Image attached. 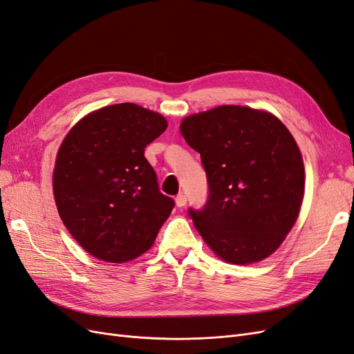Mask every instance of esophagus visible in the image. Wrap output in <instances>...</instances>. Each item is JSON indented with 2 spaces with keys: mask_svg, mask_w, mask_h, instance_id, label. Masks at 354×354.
Returning <instances> with one entry per match:
<instances>
[{
  "mask_svg": "<svg viewBox=\"0 0 354 354\" xmlns=\"http://www.w3.org/2000/svg\"><path fill=\"white\" fill-rule=\"evenodd\" d=\"M186 202H187V198H186V195L185 194H178L177 196H176V203H177V207H185L186 205Z\"/></svg>",
  "mask_w": 354,
  "mask_h": 354,
  "instance_id": "1",
  "label": "esophagus"
}]
</instances>
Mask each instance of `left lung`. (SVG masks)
Masks as SVG:
<instances>
[{"label":"left lung","instance_id":"obj_1","mask_svg":"<svg viewBox=\"0 0 354 354\" xmlns=\"http://www.w3.org/2000/svg\"><path fill=\"white\" fill-rule=\"evenodd\" d=\"M180 131L207 173L205 205L187 211L196 230L229 263L264 260L294 226L304 196L294 137L272 113L232 104L185 118Z\"/></svg>","mask_w":354,"mask_h":354}]
</instances>
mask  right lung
Returning a JSON list of instances; mask_svg holds the SVG:
<instances>
[{
  "mask_svg": "<svg viewBox=\"0 0 354 354\" xmlns=\"http://www.w3.org/2000/svg\"><path fill=\"white\" fill-rule=\"evenodd\" d=\"M162 115L120 103L95 111L63 140L53 173L60 218L93 257L137 259L153 245L176 202L160 194L145 147L167 130Z\"/></svg>",
  "mask_w": 354,
  "mask_h": 354,
  "instance_id": "add662e5",
  "label": "right lung"
}]
</instances>
